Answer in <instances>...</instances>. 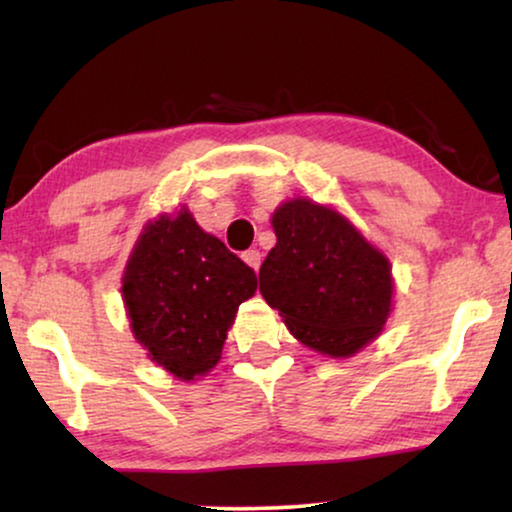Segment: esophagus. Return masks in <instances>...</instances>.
<instances>
[{
  "mask_svg": "<svg viewBox=\"0 0 512 512\" xmlns=\"http://www.w3.org/2000/svg\"><path fill=\"white\" fill-rule=\"evenodd\" d=\"M244 261H247L249 265H251V268H254L256 272H258V268H261V261H263V258H261V251H258V249H249V251H244Z\"/></svg>",
  "mask_w": 512,
  "mask_h": 512,
  "instance_id": "34e87169",
  "label": "esophagus"
}]
</instances>
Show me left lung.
Masks as SVG:
<instances>
[{"mask_svg": "<svg viewBox=\"0 0 512 512\" xmlns=\"http://www.w3.org/2000/svg\"><path fill=\"white\" fill-rule=\"evenodd\" d=\"M277 244L258 272L261 293L289 331L321 354L349 356L382 331L391 268L333 209L291 200L272 216Z\"/></svg>", "mask_w": 512, "mask_h": 512, "instance_id": "1", "label": "left lung"}]
</instances>
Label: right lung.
I'll list each match as a JSON object with an SVG mask.
<instances>
[{
    "label": "right lung",
    "mask_w": 512,
    "mask_h": 512,
    "mask_svg": "<svg viewBox=\"0 0 512 512\" xmlns=\"http://www.w3.org/2000/svg\"><path fill=\"white\" fill-rule=\"evenodd\" d=\"M254 291L256 272L186 209L144 228L123 277L132 333L186 382L219 363L237 307Z\"/></svg>",
    "instance_id": "right-lung-1"
}]
</instances>
